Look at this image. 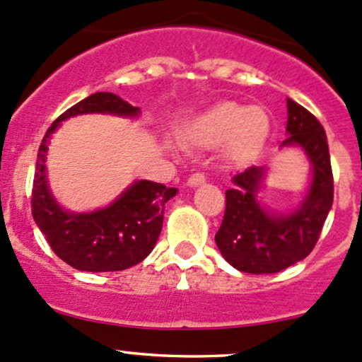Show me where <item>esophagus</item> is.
I'll list each match as a JSON object with an SVG mask.
<instances>
[{
	"mask_svg": "<svg viewBox=\"0 0 362 362\" xmlns=\"http://www.w3.org/2000/svg\"><path fill=\"white\" fill-rule=\"evenodd\" d=\"M204 182H206V177H204V173H194L189 177L187 180V185L189 187H199V185H203Z\"/></svg>",
	"mask_w": 362,
	"mask_h": 362,
	"instance_id": "esophagus-1",
	"label": "esophagus"
}]
</instances>
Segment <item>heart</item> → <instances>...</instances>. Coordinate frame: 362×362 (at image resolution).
Instances as JSON below:
<instances>
[{"label": "heart", "instance_id": "1", "mask_svg": "<svg viewBox=\"0 0 362 362\" xmlns=\"http://www.w3.org/2000/svg\"><path fill=\"white\" fill-rule=\"evenodd\" d=\"M271 135V117L260 107L226 100L192 117L184 128L185 140L203 147L227 144L232 158L257 154Z\"/></svg>", "mask_w": 362, "mask_h": 362}]
</instances>
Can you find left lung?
Returning a JSON list of instances; mask_svg holds the SVG:
<instances>
[{
	"mask_svg": "<svg viewBox=\"0 0 362 362\" xmlns=\"http://www.w3.org/2000/svg\"><path fill=\"white\" fill-rule=\"evenodd\" d=\"M288 139L281 147H298L310 163V180L302 203L290 213L260 204L267 166H250L232 177L226 191V215L215 235L220 253L234 269L274 274L303 260L314 250L333 204V173L325 128L305 107L286 100Z\"/></svg>",
	"mask_w": 362,
	"mask_h": 362,
	"instance_id": "1",
	"label": "left lung"
}]
</instances>
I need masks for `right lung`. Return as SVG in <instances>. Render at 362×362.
Here are the masks:
<instances>
[{
    "label": "right lung",
    "instance_id": "1",
    "mask_svg": "<svg viewBox=\"0 0 362 362\" xmlns=\"http://www.w3.org/2000/svg\"><path fill=\"white\" fill-rule=\"evenodd\" d=\"M81 114L139 117L140 109L109 91H97L57 117L43 136L33 184V218L53 253L78 271L114 272L140 264L154 250L163 229L165 204L175 187L135 180L111 204L93 211L64 210L53 197L47 177V154L60 123Z\"/></svg>",
    "mask_w": 362,
    "mask_h": 362
}]
</instances>
